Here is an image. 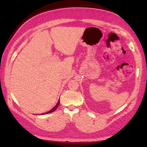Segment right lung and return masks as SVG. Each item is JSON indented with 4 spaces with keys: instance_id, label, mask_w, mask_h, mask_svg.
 Returning a JSON list of instances; mask_svg holds the SVG:
<instances>
[{
    "instance_id": "right-lung-1",
    "label": "right lung",
    "mask_w": 147,
    "mask_h": 147,
    "mask_svg": "<svg viewBox=\"0 0 147 147\" xmlns=\"http://www.w3.org/2000/svg\"><path fill=\"white\" fill-rule=\"evenodd\" d=\"M59 105V99L58 102H57V104H56V105L54 107H53L51 110H50L49 111V112H46V113H42V115H44V114H47V113H51V112H54V111H55V110L57 109V108L58 107Z\"/></svg>"
}]
</instances>
